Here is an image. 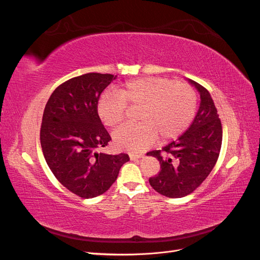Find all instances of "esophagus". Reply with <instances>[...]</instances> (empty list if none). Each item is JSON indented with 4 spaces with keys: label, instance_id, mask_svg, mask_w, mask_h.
Masks as SVG:
<instances>
[{
    "label": "esophagus",
    "instance_id": "34e87169",
    "mask_svg": "<svg viewBox=\"0 0 260 260\" xmlns=\"http://www.w3.org/2000/svg\"><path fill=\"white\" fill-rule=\"evenodd\" d=\"M141 157H142V155H130V159L131 160H138L140 159Z\"/></svg>",
    "mask_w": 260,
    "mask_h": 260
}]
</instances>
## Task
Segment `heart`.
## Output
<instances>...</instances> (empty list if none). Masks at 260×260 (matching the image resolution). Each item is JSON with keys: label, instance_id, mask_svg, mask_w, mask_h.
<instances>
[{"label": "heart", "instance_id": "heart-1", "mask_svg": "<svg viewBox=\"0 0 260 260\" xmlns=\"http://www.w3.org/2000/svg\"><path fill=\"white\" fill-rule=\"evenodd\" d=\"M127 106L140 108V123L117 129L114 143L123 151L141 153L157 137L165 142L184 132L195 116L198 94L188 84L167 78H140L125 82L119 94L104 93L99 100L98 114L107 127L116 128L125 119Z\"/></svg>", "mask_w": 260, "mask_h": 260}]
</instances>
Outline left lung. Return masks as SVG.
I'll return each instance as SVG.
<instances>
[{
  "instance_id": "8db88e82",
  "label": "left lung",
  "mask_w": 260,
  "mask_h": 260,
  "mask_svg": "<svg viewBox=\"0 0 260 260\" xmlns=\"http://www.w3.org/2000/svg\"><path fill=\"white\" fill-rule=\"evenodd\" d=\"M199 91L201 104L192 124L178 140L146 155L160 164L159 174L149 178L156 192L170 199L192 193L215 167L222 143V127L209 92L188 79ZM163 154H161V152Z\"/></svg>"
}]
</instances>
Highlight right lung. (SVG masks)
<instances>
[{
    "label": "right lung",
    "mask_w": 260,
    "mask_h": 260,
    "mask_svg": "<svg viewBox=\"0 0 260 260\" xmlns=\"http://www.w3.org/2000/svg\"><path fill=\"white\" fill-rule=\"evenodd\" d=\"M111 74L90 73L58 85L45 105L40 142L53 175L82 199L105 193L115 182L127 154L98 153L112 140L98 114L101 93L115 80Z\"/></svg>",
    "instance_id": "add662e5"
}]
</instances>
